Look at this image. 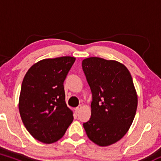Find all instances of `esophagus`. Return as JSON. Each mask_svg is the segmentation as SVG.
I'll use <instances>...</instances> for the list:
<instances>
[{"instance_id":"1","label":"esophagus","mask_w":161,"mask_h":161,"mask_svg":"<svg viewBox=\"0 0 161 161\" xmlns=\"http://www.w3.org/2000/svg\"><path fill=\"white\" fill-rule=\"evenodd\" d=\"M81 108H82V106H81V105H79V106H78L77 108H75V112L76 113V114H78V113L80 111Z\"/></svg>"}]
</instances>
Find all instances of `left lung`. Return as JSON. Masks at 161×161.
Here are the masks:
<instances>
[{"instance_id": "obj_1", "label": "left lung", "mask_w": 161, "mask_h": 161, "mask_svg": "<svg viewBox=\"0 0 161 161\" xmlns=\"http://www.w3.org/2000/svg\"><path fill=\"white\" fill-rule=\"evenodd\" d=\"M82 66L92 94L91 118L83 127L96 145H110L126 134L136 116L138 97L132 78L115 60L89 57Z\"/></svg>"}]
</instances>
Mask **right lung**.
<instances>
[{"label": "right lung", "mask_w": 161, "mask_h": 161, "mask_svg": "<svg viewBox=\"0 0 161 161\" xmlns=\"http://www.w3.org/2000/svg\"><path fill=\"white\" fill-rule=\"evenodd\" d=\"M75 57L45 59L35 64L24 77L19 110L28 132L45 144L58 141L73 120L65 101L64 82Z\"/></svg>", "instance_id": "add662e5"}]
</instances>
